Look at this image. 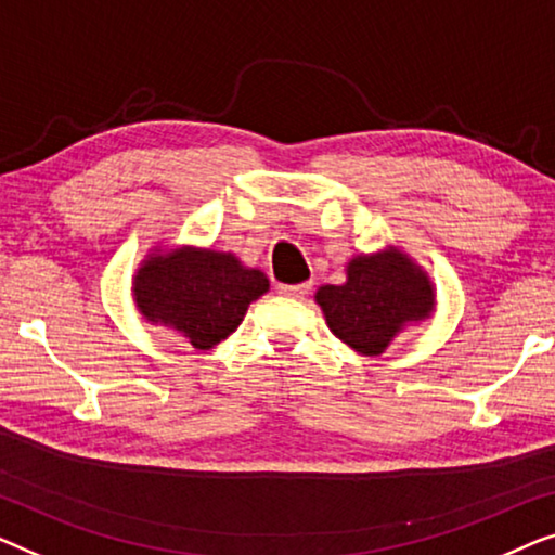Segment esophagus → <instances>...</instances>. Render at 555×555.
Listing matches in <instances>:
<instances>
[{
  "instance_id": "34e87169",
  "label": "esophagus",
  "mask_w": 555,
  "mask_h": 555,
  "mask_svg": "<svg viewBox=\"0 0 555 555\" xmlns=\"http://www.w3.org/2000/svg\"><path fill=\"white\" fill-rule=\"evenodd\" d=\"M311 292V284L307 281V284H279V294L284 296H294V299H299V296L309 294Z\"/></svg>"
}]
</instances>
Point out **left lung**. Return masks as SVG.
Returning a JSON list of instances; mask_svg holds the SVG:
<instances>
[{
  "label": "left lung",
  "instance_id": "obj_1",
  "mask_svg": "<svg viewBox=\"0 0 555 555\" xmlns=\"http://www.w3.org/2000/svg\"><path fill=\"white\" fill-rule=\"evenodd\" d=\"M317 304L326 326L354 352L379 357L404 326L423 322L435 309L430 276L397 248L354 256L341 286H319Z\"/></svg>",
  "mask_w": 555,
  "mask_h": 555
}]
</instances>
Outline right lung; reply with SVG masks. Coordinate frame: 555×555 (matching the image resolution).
<instances>
[{"mask_svg": "<svg viewBox=\"0 0 555 555\" xmlns=\"http://www.w3.org/2000/svg\"><path fill=\"white\" fill-rule=\"evenodd\" d=\"M269 292L259 269L214 248H170L145 256L132 276L138 311L206 352L238 330L248 304Z\"/></svg>", "mask_w": 555, "mask_h": 555, "instance_id": "1", "label": "right lung"}]
</instances>
